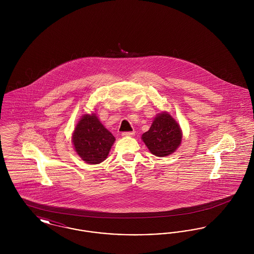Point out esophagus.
Listing matches in <instances>:
<instances>
[{
	"mask_svg": "<svg viewBox=\"0 0 254 254\" xmlns=\"http://www.w3.org/2000/svg\"><path fill=\"white\" fill-rule=\"evenodd\" d=\"M135 134L134 131H125V132L122 133V136L126 137V136H133Z\"/></svg>",
	"mask_w": 254,
	"mask_h": 254,
	"instance_id": "obj_1",
	"label": "esophagus"
}]
</instances>
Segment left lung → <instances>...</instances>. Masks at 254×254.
Returning a JSON list of instances; mask_svg holds the SVG:
<instances>
[{
	"instance_id": "8db88e82",
	"label": "left lung",
	"mask_w": 254,
	"mask_h": 254,
	"mask_svg": "<svg viewBox=\"0 0 254 254\" xmlns=\"http://www.w3.org/2000/svg\"><path fill=\"white\" fill-rule=\"evenodd\" d=\"M142 139L152 154L165 157L174 152L181 144L182 131L178 123L169 114L163 112L154 119Z\"/></svg>"
}]
</instances>
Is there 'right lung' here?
<instances>
[{"label":"right lung","mask_w":254,"mask_h":254,"mask_svg":"<svg viewBox=\"0 0 254 254\" xmlns=\"http://www.w3.org/2000/svg\"><path fill=\"white\" fill-rule=\"evenodd\" d=\"M114 141V136L100 123L95 114L83 116L72 136L76 152L88 164H99L106 160Z\"/></svg>","instance_id":"right-lung-1"}]
</instances>
